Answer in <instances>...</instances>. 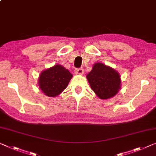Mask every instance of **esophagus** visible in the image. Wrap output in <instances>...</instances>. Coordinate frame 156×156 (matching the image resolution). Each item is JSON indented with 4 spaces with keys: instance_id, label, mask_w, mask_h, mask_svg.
Here are the masks:
<instances>
[{
    "instance_id": "1",
    "label": "esophagus",
    "mask_w": 156,
    "mask_h": 156,
    "mask_svg": "<svg viewBox=\"0 0 156 156\" xmlns=\"http://www.w3.org/2000/svg\"><path fill=\"white\" fill-rule=\"evenodd\" d=\"M84 73V70L82 69H76L75 70V74L76 75H83Z\"/></svg>"
}]
</instances>
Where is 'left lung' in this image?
<instances>
[{"label": "left lung", "instance_id": "1", "mask_svg": "<svg viewBox=\"0 0 156 156\" xmlns=\"http://www.w3.org/2000/svg\"><path fill=\"white\" fill-rule=\"evenodd\" d=\"M86 78L91 89L101 99L112 98L121 88L120 73L111 66L97 62Z\"/></svg>", "mask_w": 156, "mask_h": 156}]
</instances>
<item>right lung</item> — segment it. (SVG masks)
I'll list each match as a JSON object with an SVG mask.
<instances>
[{
    "label": "right lung",
    "instance_id": "1",
    "mask_svg": "<svg viewBox=\"0 0 156 156\" xmlns=\"http://www.w3.org/2000/svg\"><path fill=\"white\" fill-rule=\"evenodd\" d=\"M73 75L61 64H55L41 72L38 82L41 90L46 96L55 97L68 86Z\"/></svg>",
    "mask_w": 156,
    "mask_h": 156
}]
</instances>
